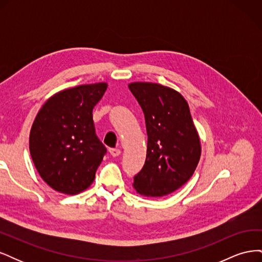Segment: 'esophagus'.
<instances>
[{
  "label": "esophagus",
  "instance_id": "1",
  "mask_svg": "<svg viewBox=\"0 0 262 262\" xmlns=\"http://www.w3.org/2000/svg\"><path fill=\"white\" fill-rule=\"evenodd\" d=\"M109 153H110V155H112V156L117 157V156H119V155L121 154V150L119 149V148H109Z\"/></svg>",
  "mask_w": 262,
  "mask_h": 262
}]
</instances>
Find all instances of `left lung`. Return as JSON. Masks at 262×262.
<instances>
[{"label":"left lung","mask_w":262,"mask_h":262,"mask_svg":"<svg viewBox=\"0 0 262 262\" xmlns=\"http://www.w3.org/2000/svg\"><path fill=\"white\" fill-rule=\"evenodd\" d=\"M129 90L143 110L147 132L145 164L133 187L146 196L169 194L191 178L201 155L188 102L156 83H131Z\"/></svg>","instance_id":"1"}]
</instances>
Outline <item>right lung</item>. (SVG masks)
Wrapping results in <instances>:
<instances>
[{"label":"right lung","instance_id":"obj_1","mask_svg":"<svg viewBox=\"0 0 262 262\" xmlns=\"http://www.w3.org/2000/svg\"><path fill=\"white\" fill-rule=\"evenodd\" d=\"M106 90V83L64 90L39 110L29 150L39 175L55 191L77 194L95 179L107 148L96 136L93 108Z\"/></svg>","mask_w":262,"mask_h":262}]
</instances>
